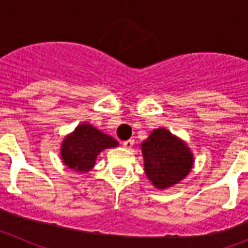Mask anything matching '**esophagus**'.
Returning a JSON list of instances; mask_svg holds the SVG:
<instances>
[{"instance_id": "obj_1", "label": "esophagus", "mask_w": 248, "mask_h": 248, "mask_svg": "<svg viewBox=\"0 0 248 248\" xmlns=\"http://www.w3.org/2000/svg\"><path fill=\"white\" fill-rule=\"evenodd\" d=\"M133 145H134V140L133 139L126 140V141H124V143H123V146H124L125 149H131L133 148Z\"/></svg>"}]
</instances>
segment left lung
Segmentation results:
<instances>
[{"label": "left lung", "mask_w": 248, "mask_h": 248, "mask_svg": "<svg viewBox=\"0 0 248 248\" xmlns=\"http://www.w3.org/2000/svg\"><path fill=\"white\" fill-rule=\"evenodd\" d=\"M144 171L155 189L165 190L184 180L194 166L187 144L165 128H157L140 144Z\"/></svg>", "instance_id": "left-lung-1"}]
</instances>
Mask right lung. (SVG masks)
<instances>
[{
    "label": "right lung",
    "instance_id": "right-lung-1",
    "mask_svg": "<svg viewBox=\"0 0 248 248\" xmlns=\"http://www.w3.org/2000/svg\"><path fill=\"white\" fill-rule=\"evenodd\" d=\"M119 145L117 140L104 134L88 123H82L65 135L61 144V157L68 169L88 172L95 165L98 155L105 149Z\"/></svg>",
    "mask_w": 248,
    "mask_h": 248
}]
</instances>
